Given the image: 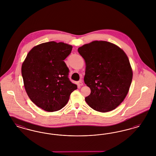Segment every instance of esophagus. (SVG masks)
Returning <instances> with one entry per match:
<instances>
[{
	"label": "esophagus",
	"mask_w": 156,
	"mask_h": 156,
	"mask_svg": "<svg viewBox=\"0 0 156 156\" xmlns=\"http://www.w3.org/2000/svg\"><path fill=\"white\" fill-rule=\"evenodd\" d=\"M78 85L79 86H82V85H83L82 81L80 80V81H79L78 82Z\"/></svg>",
	"instance_id": "1"
}]
</instances>
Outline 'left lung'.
<instances>
[{
	"label": "left lung",
	"mask_w": 156,
	"mask_h": 156,
	"mask_svg": "<svg viewBox=\"0 0 156 156\" xmlns=\"http://www.w3.org/2000/svg\"><path fill=\"white\" fill-rule=\"evenodd\" d=\"M86 62L85 83L90 94L85 101L101 112L116 108L126 97L133 72L125 52L105 41H94L78 49Z\"/></svg>",
	"instance_id": "1"
}]
</instances>
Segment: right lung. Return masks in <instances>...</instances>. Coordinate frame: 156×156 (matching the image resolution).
<instances>
[{"label": "right lung", "instance_id": "1", "mask_svg": "<svg viewBox=\"0 0 156 156\" xmlns=\"http://www.w3.org/2000/svg\"><path fill=\"white\" fill-rule=\"evenodd\" d=\"M72 48L61 42L42 43L30 50L23 63L26 91L31 101L45 111L61 109L77 89L68 78L69 69L64 61Z\"/></svg>", "mask_w": 156, "mask_h": 156}]
</instances>
